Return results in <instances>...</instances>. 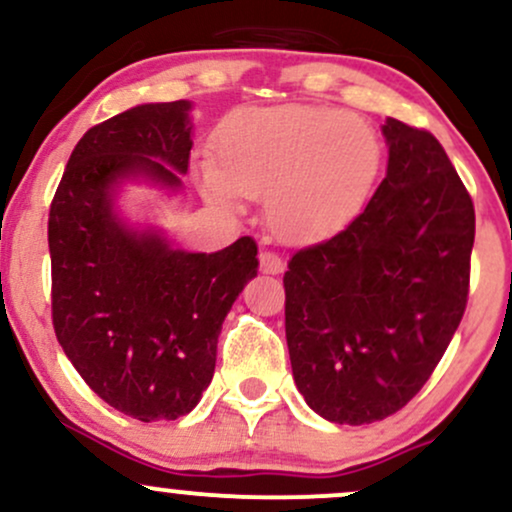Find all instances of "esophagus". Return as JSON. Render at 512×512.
<instances>
[{"mask_svg":"<svg viewBox=\"0 0 512 512\" xmlns=\"http://www.w3.org/2000/svg\"><path fill=\"white\" fill-rule=\"evenodd\" d=\"M260 267L264 274H279L284 272V260L272 250H262L260 252Z\"/></svg>","mask_w":512,"mask_h":512,"instance_id":"34e87169","label":"esophagus"}]
</instances>
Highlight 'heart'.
<instances>
[{
    "mask_svg": "<svg viewBox=\"0 0 512 512\" xmlns=\"http://www.w3.org/2000/svg\"><path fill=\"white\" fill-rule=\"evenodd\" d=\"M219 163L204 158L207 195L223 207L264 197L272 231L286 243L330 238L361 211L383 163L366 117L325 105L236 110L219 132Z\"/></svg>",
    "mask_w": 512,
    "mask_h": 512,
    "instance_id": "b5f03b06",
    "label": "heart"
}]
</instances>
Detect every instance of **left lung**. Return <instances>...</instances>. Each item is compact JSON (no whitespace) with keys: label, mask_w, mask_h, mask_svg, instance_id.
Segmentation results:
<instances>
[{"label":"left lung","mask_w":512,"mask_h":512,"mask_svg":"<svg viewBox=\"0 0 512 512\" xmlns=\"http://www.w3.org/2000/svg\"><path fill=\"white\" fill-rule=\"evenodd\" d=\"M387 175L344 231L284 274L286 344L308 407L373 424L409 402L448 349L469 296L474 204L431 132L387 120Z\"/></svg>","instance_id":"left-lung-1"}]
</instances>
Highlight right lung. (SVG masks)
I'll return each instance as SVG.
<instances>
[{"label": "right lung", "mask_w": 512, "mask_h": 512, "mask_svg": "<svg viewBox=\"0 0 512 512\" xmlns=\"http://www.w3.org/2000/svg\"><path fill=\"white\" fill-rule=\"evenodd\" d=\"M190 103H149L91 127L50 204L52 325L72 366L103 402L139 421H175L202 399L221 325L257 274V243L173 250L113 214L129 175L180 187L192 149Z\"/></svg>", "instance_id": "1"}]
</instances>
